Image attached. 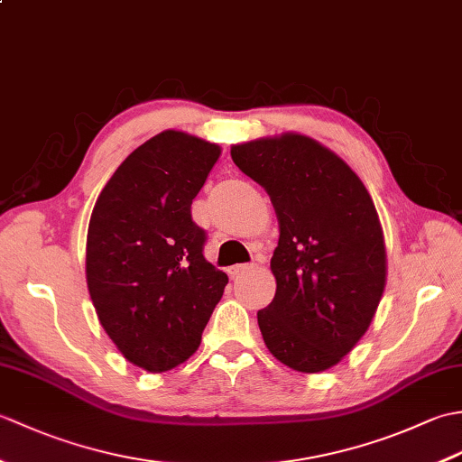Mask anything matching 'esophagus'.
Returning a JSON list of instances; mask_svg holds the SVG:
<instances>
[{
  "label": "esophagus",
  "mask_w": 462,
  "mask_h": 462,
  "mask_svg": "<svg viewBox=\"0 0 462 462\" xmlns=\"http://www.w3.org/2000/svg\"><path fill=\"white\" fill-rule=\"evenodd\" d=\"M252 268H254L252 263H236V266H230V268H228V273H230V278H238L242 272L252 270Z\"/></svg>",
  "instance_id": "34e87169"
}]
</instances>
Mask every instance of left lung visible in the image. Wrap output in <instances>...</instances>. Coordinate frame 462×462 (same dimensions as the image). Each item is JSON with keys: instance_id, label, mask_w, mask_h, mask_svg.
Instances as JSON below:
<instances>
[{"instance_id": "8db88e82", "label": "left lung", "mask_w": 462, "mask_h": 462, "mask_svg": "<svg viewBox=\"0 0 462 462\" xmlns=\"http://www.w3.org/2000/svg\"><path fill=\"white\" fill-rule=\"evenodd\" d=\"M232 161L268 192L280 224L270 268L276 296L258 311L270 353L326 371L365 336L385 290L387 252L365 184L306 134L234 144Z\"/></svg>"}]
</instances>
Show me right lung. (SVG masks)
Wrapping results in <instances>:
<instances>
[{"label":"right lung","mask_w":462,"mask_h":462,"mask_svg":"<svg viewBox=\"0 0 462 462\" xmlns=\"http://www.w3.org/2000/svg\"><path fill=\"white\" fill-rule=\"evenodd\" d=\"M220 146L162 131L105 184L87 232L85 273L106 336L126 361L174 369L199 349L228 276L204 258L190 206Z\"/></svg>","instance_id":"obj_1"}]
</instances>
